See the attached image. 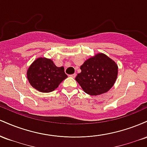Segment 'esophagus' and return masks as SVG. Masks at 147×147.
Here are the masks:
<instances>
[{"label":"esophagus","instance_id":"obj_1","mask_svg":"<svg viewBox=\"0 0 147 147\" xmlns=\"http://www.w3.org/2000/svg\"><path fill=\"white\" fill-rule=\"evenodd\" d=\"M70 77H72V78H75V77H76V74L74 73V74H72V75H70Z\"/></svg>","mask_w":147,"mask_h":147}]
</instances>
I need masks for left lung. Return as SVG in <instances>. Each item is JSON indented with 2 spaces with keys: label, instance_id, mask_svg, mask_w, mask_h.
Here are the masks:
<instances>
[{
  "label": "left lung",
  "instance_id": "8db88e82",
  "mask_svg": "<svg viewBox=\"0 0 147 147\" xmlns=\"http://www.w3.org/2000/svg\"><path fill=\"white\" fill-rule=\"evenodd\" d=\"M75 80L84 91L90 95L105 93L114 85L117 77V65L102 53L86 61Z\"/></svg>",
  "mask_w": 147,
  "mask_h": 147
}]
</instances>
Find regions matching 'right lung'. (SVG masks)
<instances>
[{
	"label": "right lung",
	"mask_w": 147,
	"mask_h": 147,
	"mask_svg": "<svg viewBox=\"0 0 147 147\" xmlns=\"http://www.w3.org/2000/svg\"><path fill=\"white\" fill-rule=\"evenodd\" d=\"M27 77L34 88L42 92H50L68 77L63 67H57L51 59L38 58L32 63Z\"/></svg>",
	"instance_id": "1"
}]
</instances>
